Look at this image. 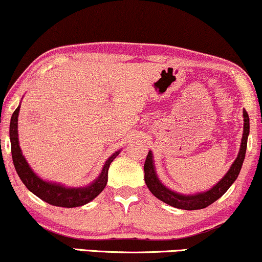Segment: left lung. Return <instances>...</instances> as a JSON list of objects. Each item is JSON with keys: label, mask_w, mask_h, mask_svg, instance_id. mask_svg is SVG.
Masks as SVG:
<instances>
[{"label": "left lung", "mask_w": 262, "mask_h": 262, "mask_svg": "<svg viewBox=\"0 0 262 262\" xmlns=\"http://www.w3.org/2000/svg\"><path fill=\"white\" fill-rule=\"evenodd\" d=\"M243 137H242L241 148L238 152L237 158L231 165L226 175L221 179L215 186H213L210 190L205 192H200V193L194 194H181L178 192H174L165 187L163 184L161 183L158 179L157 174H156L155 164H154V156L152 152L148 151V155L146 157L144 164V171H145V183H146L148 190L155 197L161 200L164 203L171 205V207L178 208V209L184 210H197L207 208L208 205L214 203L217 201L223 194L230 188L231 185L234 183V180L238 178L239 174L242 164H243L244 157H246L247 151V142H248V135H249V116H248L247 111H243Z\"/></svg>", "instance_id": "left-lung-1"}]
</instances>
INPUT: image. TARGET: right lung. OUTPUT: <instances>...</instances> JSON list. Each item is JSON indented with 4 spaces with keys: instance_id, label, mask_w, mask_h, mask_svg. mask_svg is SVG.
<instances>
[{
    "instance_id": "add662e5",
    "label": "right lung",
    "mask_w": 262,
    "mask_h": 262,
    "mask_svg": "<svg viewBox=\"0 0 262 262\" xmlns=\"http://www.w3.org/2000/svg\"><path fill=\"white\" fill-rule=\"evenodd\" d=\"M20 105L15 108L11 118V125H9V139H11V150L12 158L14 163L15 170L18 173L20 180L28 187L29 191L36 194L42 201L55 205V207L64 208H75L79 205L87 204L94 200L100 192L104 190L107 184V171L110 168L111 162L120 155L121 150L116 151L108 160L105 162L104 167L99 177L95 179L91 185L84 187H66L64 185L46 181L38 177L34 170L31 169L23 152L19 146L18 139V116Z\"/></svg>"
}]
</instances>
